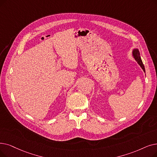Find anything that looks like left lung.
I'll return each instance as SVG.
<instances>
[{
	"label": "left lung",
	"mask_w": 157,
	"mask_h": 157,
	"mask_svg": "<svg viewBox=\"0 0 157 157\" xmlns=\"http://www.w3.org/2000/svg\"><path fill=\"white\" fill-rule=\"evenodd\" d=\"M132 55L133 56V58L135 59V60L138 63V64L140 66V67L142 68V69L144 71V72H145V68L144 66V64H143L142 62V59L140 56V52L138 49L137 48H134L132 51Z\"/></svg>",
	"instance_id": "8db88e82"
}]
</instances>
